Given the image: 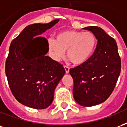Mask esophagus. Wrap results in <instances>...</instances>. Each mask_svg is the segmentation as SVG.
Masks as SVG:
<instances>
[{"label": "esophagus", "instance_id": "1", "mask_svg": "<svg viewBox=\"0 0 127 127\" xmlns=\"http://www.w3.org/2000/svg\"><path fill=\"white\" fill-rule=\"evenodd\" d=\"M64 70H65L66 73H69V67H68L67 66H64Z\"/></svg>", "mask_w": 127, "mask_h": 127}]
</instances>
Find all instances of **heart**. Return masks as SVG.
<instances>
[{
  "instance_id": "obj_1",
  "label": "heart",
  "mask_w": 127,
  "mask_h": 127,
  "mask_svg": "<svg viewBox=\"0 0 127 127\" xmlns=\"http://www.w3.org/2000/svg\"><path fill=\"white\" fill-rule=\"evenodd\" d=\"M96 45V38L91 32L66 30L57 34L56 40H47V47L54 59L59 61L64 56L75 65L82 64L90 58Z\"/></svg>"
}]
</instances>
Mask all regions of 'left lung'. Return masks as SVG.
<instances>
[{"label":"left lung","mask_w":127,"mask_h":127,"mask_svg":"<svg viewBox=\"0 0 127 127\" xmlns=\"http://www.w3.org/2000/svg\"><path fill=\"white\" fill-rule=\"evenodd\" d=\"M97 45L86 63L70 69L73 79L75 101L84 107L96 105L107 100L116 84L121 70V61L116 42L101 28L88 26Z\"/></svg>","instance_id":"obj_1"}]
</instances>
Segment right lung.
Masks as SVG:
<instances>
[{
	"label": "right lung",
	"instance_id": "right-lung-1",
	"mask_svg": "<svg viewBox=\"0 0 127 127\" xmlns=\"http://www.w3.org/2000/svg\"><path fill=\"white\" fill-rule=\"evenodd\" d=\"M59 20L26 26L11 43L5 73L13 95L24 105L34 109L48 107L65 73L62 64L46 56L47 40L39 36Z\"/></svg>",
	"mask_w": 127,
	"mask_h": 127
}]
</instances>
